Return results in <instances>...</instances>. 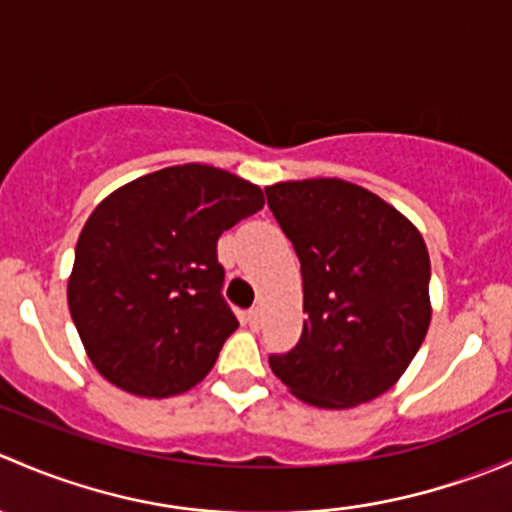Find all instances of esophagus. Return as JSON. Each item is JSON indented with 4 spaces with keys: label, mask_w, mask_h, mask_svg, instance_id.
<instances>
[{
    "label": "esophagus",
    "mask_w": 512,
    "mask_h": 512,
    "mask_svg": "<svg viewBox=\"0 0 512 512\" xmlns=\"http://www.w3.org/2000/svg\"><path fill=\"white\" fill-rule=\"evenodd\" d=\"M245 319H247V324H250L252 329H257L262 324V309L260 307H252L250 312L245 314Z\"/></svg>",
    "instance_id": "esophagus-1"
}]
</instances>
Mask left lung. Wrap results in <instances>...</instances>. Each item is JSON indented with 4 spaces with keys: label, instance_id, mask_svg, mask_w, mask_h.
I'll return each mask as SVG.
<instances>
[{
    "label": "left lung",
    "instance_id": "obj_1",
    "mask_svg": "<svg viewBox=\"0 0 512 512\" xmlns=\"http://www.w3.org/2000/svg\"><path fill=\"white\" fill-rule=\"evenodd\" d=\"M302 270V337L272 354L277 379L304 404L352 409L389 391L431 324V262L409 218L339 178L265 188Z\"/></svg>",
    "mask_w": 512,
    "mask_h": 512
}]
</instances>
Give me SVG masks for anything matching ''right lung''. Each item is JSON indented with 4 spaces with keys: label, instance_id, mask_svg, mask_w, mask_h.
I'll return each mask as SVG.
<instances>
[{
    "label": "right lung",
    "instance_id": "obj_1",
    "mask_svg": "<svg viewBox=\"0 0 512 512\" xmlns=\"http://www.w3.org/2000/svg\"><path fill=\"white\" fill-rule=\"evenodd\" d=\"M262 205L250 180L200 163L143 175L96 205L66 297L103 379L168 399L208 376L237 329L220 294L218 237Z\"/></svg>",
    "mask_w": 512,
    "mask_h": 512
}]
</instances>
